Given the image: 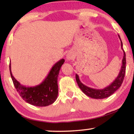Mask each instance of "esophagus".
Instances as JSON below:
<instances>
[{"mask_svg":"<svg viewBox=\"0 0 134 134\" xmlns=\"http://www.w3.org/2000/svg\"><path fill=\"white\" fill-rule=\"evenodd\" d=\"M66 58H67V59L68 60H71V59H72V55H71V54H67V56H66Z\"/></svg>","mask_w":134,"mask_h":134,"instance_id":"1","label":"esophagus"}]
</instances>
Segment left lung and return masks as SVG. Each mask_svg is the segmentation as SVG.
<instances>
[{
    "instance_id": "1",
    "label": "left lung",
    "mask_w": 134,
    "mask_h": 134,
    "mask_svg": "<svg viewBox=\"0 0 134 134\" xmlns=\"http://www.w3.org/2000/svg\"><path fill=\"white\" fill-rule=\"evenodd\" d=\"M118 36H119L120 40H121V47L124 52V56L122 60L121 68L119 74H118V77L116 78V79L109 85L103 89H94L92 88H90L83 84L81 82V81L80 80L79 75L77 74H75L76 81H77L79 88L86 95L89 96V97L94 98V99H103V98L109 97V96L112 95L119 88V87H121L122 83L124 78L125 76V73H126V54H125L124 51L122 49V43L119 35H118Z\"/></svg>"
}]
</instances>
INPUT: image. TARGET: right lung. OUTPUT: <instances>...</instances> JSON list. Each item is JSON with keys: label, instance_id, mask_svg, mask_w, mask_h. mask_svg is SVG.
I'll return each mask as SVG.
<instances>
[{"label": "right lung", "instance_id": "obj_1", "mask_svg": "<svg viewBox=\"0 0 134 134\" xmlns=\"http://www.w3.org/2000/svg\"><path fill=\"white\" fill-rule=\"evenodd\" d=\"M65 60L60 59L52 66L49 73L43 82L35 87H26L16 80L12 74L11 64L10 72L13 83L20 96L26 103L36 106H47L56 100L58 96L57 79L59 71Z\"/></svg>", "mask_w": 134, "mask_h": 134}]
</instances>
